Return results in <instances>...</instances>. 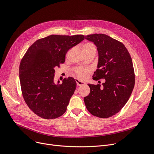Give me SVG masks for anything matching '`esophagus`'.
<instances>
[{
    "mask_svg": "<svg viewBox=\"0 0 154 154\" xmlns=\"http://www.w3.org/2000/svg\"><path fill=\"white\" fill-rule=\"evenodd\" d=\"M85 84H86L85 82L79 81V80H76V85H77V86H82V85H84Z\"/></svg>",
    "mask_w": 154,
    "mask_h": 154,
    "instance_id": "obj_1",
    "label": "esophagus"
}]
</instances>
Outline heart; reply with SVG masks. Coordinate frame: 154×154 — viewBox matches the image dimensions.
Returning <instances> with one entry per match:
<instances>
[{
    "mask_svg": "<svg viewBox=\"0 0 154 154\" xmlns=\"http://www.w3.org/2000/svg\"><path fill=\"white\" fill-rule=\"evenodd\" d=\"M91 49H96L95 48L94 45L92 43L90 42H88L86 43L85 45H83V48H82V50L83 51H86V50H89ZM91 69L89 68H85V67H76L73 70V74H74L75 76L81 80H84L85 79L87 76H88V74L90 72Z\"/></svg>",
    "mask_w": 154,
    "mask_h": 154,
    "instance_id": "1",
    "label": "heart"
}]
</instances>
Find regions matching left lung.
<instances>
[{
	"instance_id": "1",
	"label": "left lung",
	"mask_w": 154,
	"mask_h": 154,
	"mask_svg": "<svg viewBox=\"0 0 154 154\" xmlns=\"http://www.w3.org/2000/svg\"><path fill=\"white\" fill-rule=\"evenodd\" d=\"M98 53V69L93 79H105L101 85L88 84L90 93L84 98L88 112L100 118H108L125 106L135 85L132 60L123 43L103 34L85 36Z\"/></svg>"
}]
</instances>
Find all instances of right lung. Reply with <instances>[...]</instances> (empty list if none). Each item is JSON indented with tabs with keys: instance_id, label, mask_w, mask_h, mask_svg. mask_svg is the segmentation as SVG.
<instances>
[{
	"instance_id": "1",
	"label": "right lung",
	"mask_w": 154,
	"mask_h": 154,
	"mask_svg": "<svg viewBox=\"0 0 154 154\" xmlns=\"http://www.w3.org/2000/svg\"><path fill=\"white\" fill-rule=\"evenodd\" d=\"M85 39L83 35H50L29 48L19 66V79L24 101L31 110L45 119L61 116L66 111L76 88L72 77L61 84L54 82V68L65 61L69 49Z\"/></svg>"
}]
</instances>
